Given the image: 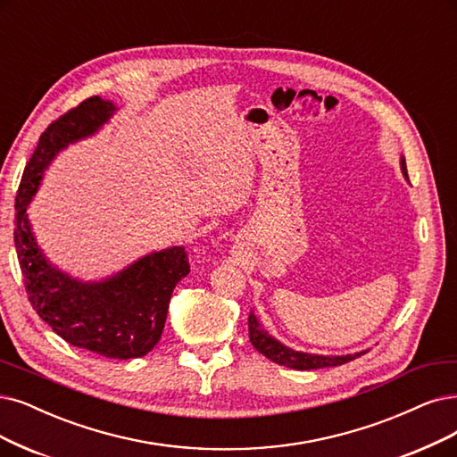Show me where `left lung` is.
<instances>
[{
  "instance_id": "obj_1",
  "label": "left lung",
  "mask_w": 457,
  "mask_h": 457,
  "mask_svg": "<svg viewBox=\"0 0 457 457\" xmlns=\"http://www.w3.org/2000/svg\"><path fill=\"white\" fill-rule=\"evenodd\" d=\"M401 171H403V177L409 180L407 163H404L403 156H401ZM248 337H250L252 346H254L260 353H263L265 358H269L278 365L297 369V370L337 367V365H343V363L356 360V358L361 356V353L367 352V350H361V352L346 353V356H324V353H311V352L294 350L290 346L282 345L278 339H275L271 333L263 329V326L258 320V316L254 314V311H252L250 316H248Z\"/></svg>"
}]
</instances>
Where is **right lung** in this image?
<instances>
[{
    "label": "right lung",
    "mask_w": 457,
    "mask_h": 457,
    "mask_svg": "<svg viewBox=\"0 0 457 457\" xmlns=\"http://www.w3.org/2000/svg\"><path fill=\"white\" fill-rule=\"evenodd\" d=\"M118 111L94 96L50 124L33 150L16 194L14 246L33 311L73 346L112 360L141 358L160 341L175 286L190 273L184 246H169L99 280H80L46 258L28 205L62 150L92 137Z\"/></svg>",
    "instance_id": "add662e5"
}]
</instances>
